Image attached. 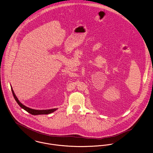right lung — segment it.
Listing matches in <instances>:
<instances>
[{
    "label": "right lung",
    "instance_id": "obj_1",
    "mask_svg": "<svg viewBox=\"0 0 153 153\" xmlns=\"http://www.w3.org/2000/svg\"><path fill=\"white\" fill-rule=\"evenodd\" d=\"M12 89V94L13 95V97L15 99V100L16 101V102L18 103V104L22 108H23L24 110H25L26 111H27L28 112H29L30 114H31L32 115H46V114H51L53 112H54L55 111L57 110V109H47V110H35V109H32L31 108H29L27 106H25V105H22L18 99V98L16 97L15 94L14 93V92Z\"/></svg>",
    "mask_w": 153,
    "mask_h": 153
}]
</instances>
